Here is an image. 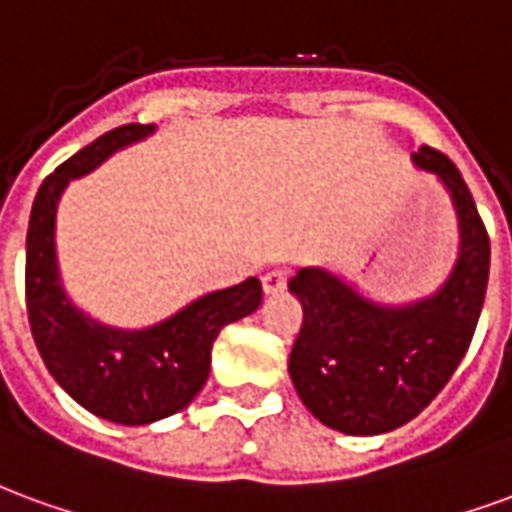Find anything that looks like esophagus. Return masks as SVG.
I'll use <instances>...</instances> for the list:
<instances>
[{
    "mask_svg": "<svg viewBox=\"0 0 512 512\" xmlns=\"http://www.w3.org/2000/svg\"><path fill=\"white\" fill-rule=\"evenodd\" d=\"M261 286H264V294H281L283 289H286V272L283 270L264 272Z\"/></svg>",
    "mask_w": 512,
    "mask_h": 512,
    "instance_id": "esophagus-1",
    "label": "esophagus"
}]
</instances>
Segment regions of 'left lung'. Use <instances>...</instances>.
Returning a JSON list of instances; mask_svg holds the SVG:
<instances>
[{
	"label": "left lung",
	"mask_w": 512,
	"mask_h": 512,
	"mask_svg": "<svg viewBox=\"0 0 512 512\" xmlns=\"http://www.w3.org/2000/svg\"><path fill=\"white\" fill-rule=\"evenodd\" d=\"M453 196L461 256L450 281L409 308H382L324 270H300L289 289L302 302L289 374L308 412L349 436L409 423L442 393L464 360L483 311L491 242L461 171L434 147L412 155Z\"/></svg>",
	"instance_id": "1"
}]
</instances>
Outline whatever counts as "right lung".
<instances>
[{"mask_svg":"<svg viewBox=\"0 0 512 512\" xmlns=\"http://www.w3.org/2000/svg\"><path fill=\"white\" fill-rule=\"evenodd\" d=\"M152 133V125H122L51 171L37 190L26 231V316L48 374L73 401L103 420L147 425L177 414L210 376L212 343L226 324L261 305L259 278L207 294L149 330H114L87 319L62 292L54 253V218L73 177Z\"/></svg>","mask_w":512,"mask_h":512,"instance_id":"1","label":"right lung"}]
</instances>
